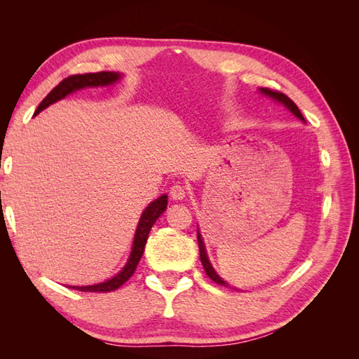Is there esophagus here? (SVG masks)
Returning <instances> with one entry per match:
<instances>
[{"instance_id": "esophagus-1", "label": "esophagus", "mask_w": 359, "mask_h": 359, "mask_svg": "<svg viewBox=\"0 0 359 359\" xmlns=\"http://www.w3.org/2000/svg\"><path fill=\"white\" fill-rule=\"evenodd\" d=\"M169 196L172 201H182L184 198H186V189L180 186V184H175V186L170 187Z\"/></svg>"}]
</instances>
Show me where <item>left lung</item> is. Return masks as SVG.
Here are the masks:
<instances>
[{
  "mask_svg": "<svg viewBox=\"0 0 359 359\" xmlns=\"http://www.w3.org/2000/svg\"><path fill=\"white\" fill-rule=\"evenodd\" d=\"M259 93L266 95V97H269V99H273L274 102H277V103H280V104H283L289 112H292L298 119H301L302 123H306V119H304L301 111L298 109V106H297L295 103H293V102L289 99V97L285 95L283 93L273 91V90H269V88H259ZM198 244H199V252H201V262H202V265H203V268H205V273L208 274V277H210L212 281H215L217 285L229 286V283H226V281H224L219 274H217L215 269L212 268V265H211V262H210V257H208V255H206L205 243H203V240H202V235H201L199 227H198ZM229 287H233V286H229ZM233 289H236V287H233Z\"/></svg>",
  "mask_w": 359,
  "mask_h": 359,
  "instance_id": "8db88e82",
  "label": "left lung"
}]
</instances>
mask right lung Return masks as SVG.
I'll use <instances>...</instances> for the list:
<instances>
[{"instance_id":"1","label":"right lung","mask_w":359,"mask_h":359,"mask_svg":"<svg viewBox=\"0 0 359 359\" xmlns=\"http://www.w3.org/2000/svg\"><path fill=\"white\" fill-rule=\"evenodd\" d=\"M121 78H123V74L116 73V72H99V73H85V74L69 76V78L61 81L55 86V88H53L45 97V99H43V102L36 109L34 115L40 114L43 109H46L48 106L57 103L58 100H62L64 97L70 95L74 91H79L83 88H95V86L114 85ZM166 208H168V194H161L160 198L151 202L144 210L142 215H140V219H139L136 232H135L132 252H130V256L127 259L126 265L123 266V269L119 271L118 274H115L112 278L102 281V283H97V285L69 286V287L74 289V290H81V292H111V290L118 289L119 286H123L126 281L135 274L139 260L144 255L145 244H147L151 227L154 226L158 217L166 211Z\"/></svg>"}]
</instances>
